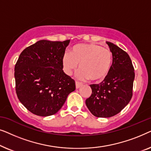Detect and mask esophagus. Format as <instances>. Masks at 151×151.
<instances>
[{
	"instance_id": "esophagus-1",
	"label": "esophagus",
	"mask_w": 151,
	"mask_h": 151,
	"mask_svg": "<svg viewBox=\"0 0 151 151\" xmlns=\"http://www.w3.org/2000/svg\"><path fill=\"white\" fill-rule=\"evenodd\" d=\"M82 86V84L80 83L79 82H76V88H79L80 87H81Z\"/></svg>"
}]
</instances>
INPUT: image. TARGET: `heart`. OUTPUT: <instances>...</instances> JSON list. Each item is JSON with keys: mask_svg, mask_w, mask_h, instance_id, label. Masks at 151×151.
Segmentation results:
<instances>
[{"mask_svg": "<svg viewBox=\"0 0 151 151\" xmlns=\"http://www.w3.org/2000/svg\"><path fill=\"white\" fill-rule=\"evenodd\" d=\"M64 71L71 75L79 65L78 76L81 80L93 82L103 80L108 75L113 65V54L109 49L94 43L74 45L70 53L62 58Z\"/></svg>", "mask_w": 151, "mask_h": 151, "instance_id": "b5f03b06", "label": "heart"}]
</instances>
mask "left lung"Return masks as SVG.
<instances>
[{
	"label": "left lung",
	"instance_id": "obj_1",
	"mask_svg": "<svg viewBox=\"0 0 151 151\" xmlns=\"http://www.w3.org/2000/svg\"><path fill=\"white\" fill-rule=\"evenodd\" d=\"M113 54V65L103 82L91 84L92 93L86 105L94 116L110 117L119 113L133 96L135 72L129 54L112 42H106Z\"/></svg>",
	"mask_w": 151,
	"mask_h": 151
}]
</instances>
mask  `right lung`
<instances>
[{
    "mask_svg": "<svg viewBox=\"0 0 151 151\" xmlns=\"http://www.w3.org/2000/svg\"><path fill=\"white\" fill-rule=\"evenodd\" d=\"M70 40H41L20 53L14 69L20 102L34 114L46 117L62 108L75 81L63 71L62 58Z\"/></svg>",
    "mask_w": 151,
    "mask_h": 151,
    "instance_id": "1",
    "label": "right lung"
}]
</instances>
